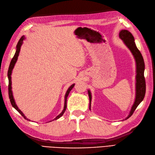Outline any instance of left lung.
<instances>
[{
	"mask_svg": "<svg viewBox=\"0 0 155 155\" xmlns=\"http://www.w3.org/2000/svg\"><path fill=\"white\" fill-rule=\"evenodd\" d=\"M119 36L123 40L124 45H126L132 53L136 62V75L135 83V100L128 116L124 119L122 120H124L128 119L133 114V113L135 111L136 107L143 101L144 98L145 94V81L144 78L145 63L142 55L136 47L134 38L133 35L131 34V32H129L128 30H126V29H123V30L120 31ZM88 94H89V110H91L92 94L89 89L88 90Z\"/></svg>",
	"mask_w": 155,
	"mask_h": 155,
	"instance_id": "left-lung-1",
	"label": "left lung"
}]
</instances>
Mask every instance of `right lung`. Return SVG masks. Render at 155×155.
I'll use <instances>...</instances> for the list:
<instances>
[{
	"mask_svg": "<svg viewBox=\"0 0 155 155\" xmlns=\"http://www.w3.org/2000/svg\"><path fill=\"white\" fill-rule=\"evenodd\" d=\"M25 38H26V37L23 35V36H21V38L20 40H19L18 44H17V45H16V50H15V55H14V57L12 58V61L10 62V64L9 68H8V82H9V85H8V94H9V98H10V100L12 106H13L15 109V110L18 111L19 113V114L23 117L25 119H27V120L31 121V120H29L28 119H27L26 117V116L23 114V113L19 110V107H18V106H17V104H16L15 101L14 100V96H13V92H12V76H12V70H13V69L14 68V66L16 63V62H17V61H18V56L19 55V52H20V50H21V45L23 43V41L25 40ZM74 85H75V83H74V84H72V85H70L68 89V90L66 91L65 96H64V105L63 110H62V111L61 114L58 115H57L56 117L53 120L59 119L62 116V115L64 114V113L66 111V101H67V97H68V96L70 93V92L71 91V90L73 89V87H74ZM50 121H51V120H50Z\"/></svg>",
	"mask_w": 155,
	"mask_h": 155,
	"instance_id": "obj_1",
	"label": "right lung"
}]
</instances>
